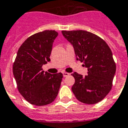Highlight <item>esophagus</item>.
<instances>
[{
	"instance_id": "34e87169",
	"label": "esophagus",
	"mask_w": 128,
	"mask_h": 128,
	"mask_svg": "<svg viewBox=\"0 0 128 128\" xmlns=\"http://www.w3.org/2000/svg\"><path fill=\"white\" fill-rule=\"evenodd\" d=\"M63 76L64 77H66V76H68L70 75V74L68 73V72H63Z\"/></svg>"
}]
</instances>
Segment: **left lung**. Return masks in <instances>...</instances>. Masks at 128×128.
<instances>
[{"mask_svg":"<svg viewBox=\"0 0 128 128\" xmlns=\"http://www.w3.org/2000/svg\"><path fill=\"white\" fill-rule=\"evenodd\" d=\"M63 36L72 45L76 60L84 63L88 74H72L75 82L72 91L83 103L96 104L110 91L116 72L112 54L106 42L86 30H62Z\"/></svg>","mask_w":128,"mask_h":128,"instance_id":"8db88e82","label":"left lung"}]
</instances>
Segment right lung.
I'll list each match as a JSON object with an SVG mask.
<instances>
[{"label":"right lung","mask_w":128,"mask_h":128,"mask_svg":"<svg viewBox=\"0 0 128 128\" xmlns=\"http://www.w3.org/2000/svg\"><path fill=\"white\" fill-rule=\"evenodd\" d=\"M58 33L46 30L30 36L22 44L13 65V74L19 92L30 104L44 106L54 101L63 74L42 70L50 61L54 41Z\"/></svg>","instance_id":"right-lung-1"}]
</instances>
